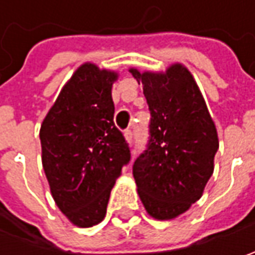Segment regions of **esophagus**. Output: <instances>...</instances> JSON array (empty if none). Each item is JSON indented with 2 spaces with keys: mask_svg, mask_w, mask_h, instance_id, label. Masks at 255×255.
<instances>
[{
  "mask_svg": "<svg viewBox=\"0 0 255 255\" xmlns=\"http://www.w3.org/2000/svg\"><path fill=\"white\" fill-rule=\"evenodd\" d=\"M125 137H126V140H128V142L132 143V140H133V132H132V130H130V129H126V130H125Z\"/></svg>",
  "mask_w": 255,
  "mask_h": 255,
  "instance_id": "1",
  "label": "esophagus"
}]
</instances>
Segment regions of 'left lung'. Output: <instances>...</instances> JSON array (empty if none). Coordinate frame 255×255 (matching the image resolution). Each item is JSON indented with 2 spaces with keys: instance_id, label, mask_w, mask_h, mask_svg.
Wrapping results in <instances>:
<instances>
[{
  "instance_id": "left-lung-1",
  "label": "left lung",
  "mask_w": 255,
  "mask_h": 255,
  "mask_svg": "<svg viewBox=\"0 0 255 255\" xmlns=\"http://www.w3.org/2000/svg\"><path fill=\"white\" fill-rule=\"evenodd\" d=\"M150 111L146 150L133 177L146 211L170 220L199 200L213 174L219 139L200 89L180 64L164 74L130 69Z\"/></svg>"
}]
</instances>
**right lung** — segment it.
Here are the masks:
<instances>
[{"mask_svg":"<svg viewBox=\"0 0 255 255\" xmlns=\"http://www.w3.org/2000/svg\"><path fill=\"white\" fill-rule=\"evenodd\" d=\"M118 74L84 64L42 122V166L56 206L78 227L105 219L113 184L130 149L115 126L112 85Z\"/></svg>","mask_w":255,"mask_h":255,"instance_id":"right-lung-1","label":"right lung"}]
</instances>
